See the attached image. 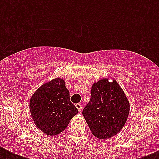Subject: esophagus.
<instances>
[{
    "label": "esophagus",
    "mask_w": 159,
    "mask_h": 159,
    "mask_svg": "<svg viewBox=\"0 0 159 159\" xmlns=\"http://www.w3.org/2000/svg\"><path fill=\"white\" fill-rule=\"evenodd\" d=\"M76 107H77V110H78V111H79V112H81V111H82V104H80V103H77V104H76Z\"/></svg>",
    "instance_id": "1"
}]
</instances>
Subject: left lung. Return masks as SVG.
<instances>
[{"instance_id": "1", "label": "left lung", "mask_w": 159, "mask_h": 159, "mask_svg": "<svg viewBox=\"0 0 159 159\" xmlns=\"http://www.w3.org/2000/svg\"><path fill=\"white\" fill-rule=\"evenodd\" d=\"M129 112V103L116 81L107 78L92 85L91 99L82 115L92 134L106 139L116 135L123 128Z\"/></svg>"}]
</instances>
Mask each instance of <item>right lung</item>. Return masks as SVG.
Here are the masks:
<instances>
[{
  "label": "right lung",
  "mask_w": 159,
  "mask_h": 159,
  "mask_svg": "<svg viewBox=\"0 0 159 159\" xmlns=\"http://www.w3.org/2000/svg\"><path fill=\"white\" fill-rule=\"evenodd\" d=\"M30 110L35 125L48 135L62 132L78 113L70 102L69 92L62 78L53 79L36 90L31 97Z\"/></svg>",
  "instance_id": "add662e5"
}]
</instances>
